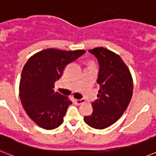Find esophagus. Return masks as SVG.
Here are the masks:
<instances>
[{"mask_svg":"<svg viewBox=\"0 0 156 156\" xmlns=\"http://www.w3.org/2000/svg\"><path fill=\"white\" fill-rule=\"evenodd\" d=\"M75 102L77 105H81V103L85 102V99H75Z\"/></svg>","mask_w":156,"mask_h":156,"instance_id":"obj_1","label":"esophagus"}]
</instances>
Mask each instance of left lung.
Wrapping results in <instances>:
<instances>
[{"instance_id": "8db88e82", "label": "left lung", "mask_w": 156, "mask_h": 156, "mask_svg": "<svg viewBox=\"0 0 156 156\" xmlns=\"http://www.w3.org/2000/svg\"><path fill=\"white\" fill-rule=\"evenodd\" d=\"M98 60V99L92 103V115L84 117L88 126L104 129L111 126L127 109L133 94V79L119 55L103 47L88 50Z\"/></svg>"}]
</instances>
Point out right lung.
<instances>
[{
    "mask_svg": "<svg viewBox=\"0 0 156 156\" xmlns=\"http://www.w3.org/2000/svg\"><path fill=\"white\" fill-rule=\"evenodd\" d=\"M85 53L83 50L47 49L32 56L24 66L19 96L28 116L42 128L53 130L62 123L72 102L54 92V83L61 78L66 66Z\"/></svg>",
    "mask_w": 156,
    "mask_h": 156,
    "instance_id": "1",
    "label": "right lung"
}]
</instances>
